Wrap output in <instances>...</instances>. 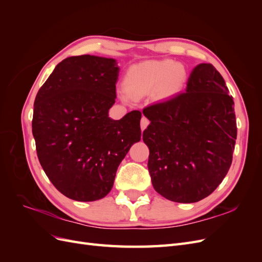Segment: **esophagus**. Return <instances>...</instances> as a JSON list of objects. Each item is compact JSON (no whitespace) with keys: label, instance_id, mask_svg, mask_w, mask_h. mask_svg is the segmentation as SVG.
Returning <instances> with one entry per match:
<instances>
[{"label":"esophagus","instance_id":"34e87169","mask_svg":"<svg viewBox=\"0 0 262 262\" xmlns=\"http://www.w3.org/2000/svg\"><path fill=\"white\" fill-rule=\"evenodd\" d=\"M148 123H149L148 119L145 118V117H142V119H141V129L144 130V129L146 128V126L148 125Z\"/></svg>","mask_w":262,"mask_h":262}]
</instances>
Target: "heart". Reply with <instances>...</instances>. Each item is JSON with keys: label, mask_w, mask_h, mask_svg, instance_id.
Returning <instances> with one entry per match:
<instances>
[{"label": "heart", "mask_w": 262, "mask_h": 262, "mask_svg": "<svg viewBox=\"0 0 262 262\" xmlns=\"http://www.w3.org/2000/svg\"><path fill=\"white\" fill-rule=\"evenodd\" d=\"M187 70L181 63L170 59L148 60L132 66L125 74L121 92L123 99L140 98L150 93L157 97L167 98L179 93L187 81Z\"/></svg>", "instance_id": "heart-1"}]
</instances>
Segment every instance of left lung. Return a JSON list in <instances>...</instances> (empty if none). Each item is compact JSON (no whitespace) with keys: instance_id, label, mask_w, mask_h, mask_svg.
Segmentation results:
<instances>
[{"instance_id":"obj_1","label":"left lung","mask_w":262,"mask_h":262,"mask_svg":"<svg viewBox=\"0 0 262 262\" xmlns=\"http://www.w3.org/2000/svg\"><path fill=\"white\" fill-rule=\"evenodd\" d=\"M148 172L166 199L192 203L210 195L231 167L237 137L234 100L210 63L196 66L186 92L143 109Z\"/></svg>"}]
</instances>
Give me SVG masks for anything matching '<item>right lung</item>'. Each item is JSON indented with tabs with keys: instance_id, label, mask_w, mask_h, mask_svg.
Here are the masks:
<instances>
[{
	"instance_id": "right-lung-1",
	"label": "right lung",
	"mask_w": 262,
	"mask_h": 262,
	"mask_svg": "<svg viewBox=\"0 0 262 262\" xmlns=\"http://www.w3.org/2000/svg\"><path fill=\"white\" fill-rule=\"evenodd\" d=\"M118 74L114 59L76 55L61 61L37 93L31 126L38 160L72 200L106 196L118 166L141 140L139 110L120 120L108 117Z\"/></svg>"
}]
</instances>
